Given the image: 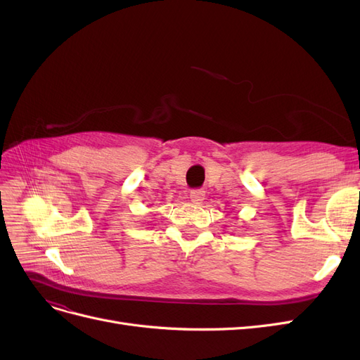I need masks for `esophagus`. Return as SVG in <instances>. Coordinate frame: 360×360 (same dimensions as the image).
Instances as JSON below:
<instances>
[{"instance_id": "34e87169", "label": "esophagus", "mask_w": 360, "mask_h": 360, "mask_svg": "<svg viewBox=\"0 0 360 360\" xmlns=\"http://www.w3.org/2000/svg\"><path fill=\"white\" fill-rule=\"evenodd\" d=\"M205 200V191L202 189H193L191 192V201L193 204H201Z\"/></svg>"}]
</instances>
